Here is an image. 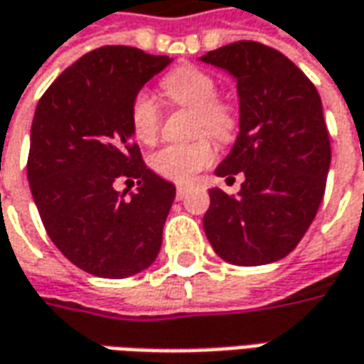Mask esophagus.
<instances>
[{
    "label": "esophagus",
    "mask_w": 364,
    "mask_h": 364,
    "mask_svg": "<svg viewBox=\"0 0 364 364\" xmlns=\"http://www.w3.org/2000/svg\"><path fill=\"white\" fill-rule=\"evenodd\" d=\"M185 195H187V187H185V185H179V187H177V193H175V197H177V199H183Z\"/></svg>",
    "instance_id": "esophagus-1"
}]
</instances>
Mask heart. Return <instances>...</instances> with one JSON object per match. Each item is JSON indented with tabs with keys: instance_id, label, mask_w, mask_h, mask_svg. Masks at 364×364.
Here are the masks:
<instances>
[{
	"instance_id": "obj_1",
	"label": "heart",
	"mask_w": 364,
	"mask_h": 364,
	"mask_svg": "<svg viewBox=\"0 0 364 364\" xmlns=\"http://www.w3.org/2000/svg\"><path fill=\"white\" fill-rule=\"evenodd\" d=\"M161 88L171 102L195 110V132L230 141L237 129V112L232 105L218 100V82L203 70L183 66L169 72ZM131 124L141 143H153L161 129V108L149 92H139L132 100ZM215 144L199 139L189 144H165L151 155V167L169 181L187 183L215 161Z\"/></svg>"
}]
</instances>
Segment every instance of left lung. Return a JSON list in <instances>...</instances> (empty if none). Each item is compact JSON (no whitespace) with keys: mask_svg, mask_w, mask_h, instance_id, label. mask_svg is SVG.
<instances>
[{"mask_svg":"<svg viewBox=\"0 0 364 364\" xmlns=\"http://www.w3.org/2000/svg\"><path fill=\"white\" fill-rule=\"evenodd\" d=\"M199 60L237 86L240 132L215 175H244L235 197L209 189L207 240L233 266L278 262L304 237L326 187L331 141L320 96L294 62L257 42L221 46Z\"/></svg>","mask_w":364,"mask_h":364,"instance_id":"obj_1","label":"left lung"}]
</instances>
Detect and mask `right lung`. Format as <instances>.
I'll list each match as a JSON object with an SVG mask.
<instances>
[{
  "mask_svg": "<svg viewBox=\"0 0 364 364\" xmlns=\"http://www.w3.org/2000/svg\"><path fill=\"white\" fill-rule=\"evenodd\" d=\"M171 62L131 46L98 48L64 70L36 108L33 201L58 250L98 278H129L159 256L175 185L143 163L131 108ZM120 176L137 181L134 194L114 189Z\"/></svg>",
  "mask_w": 364,
  "mask_h": 364,
  "instance_id": "right-lung-1",
  "label": "right lung"
}]
</instances>
